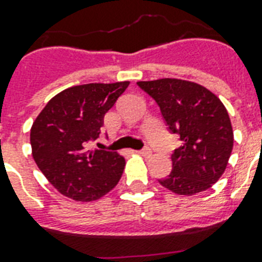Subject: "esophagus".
I'll return each mask as SVG.
<instances>
[{"label":"esophagus","instance_id":"34e87169","mask_svg":"<svg viewBox=\"0 0 262 262\" xmlns=\"http://www.w3.org/2000/svg\"><path fill=\"white\" fill-rule=\"evenodd\" d=\"M137 154H139V155H141V156H144V158H149V156L152 155V151L149 149V148H144V149L139 151Z\"/></svg>","mask_w":262,"mask_h":262}]
</instances>
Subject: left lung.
I'll list each match as a JSON object with an SVG mask.
<instances>
[{"label": "left lung", "instance_id": "1", "mask_svg": "<svg viewBox=\"0 0 262 262\" xmlns=\"http://www.w3.org/2000/svg\"><path fill=\"white\" fill-rule=\"evenodd\" d=\"M137 84L155 99L168 129L182 141L171 155V174L159 183L179 195L208 190L223 175L234 145L231 121L222 100L203 85L186 80Z\"/></svg>", "mask_w": 262, "mask_h": 262}]
</instances>
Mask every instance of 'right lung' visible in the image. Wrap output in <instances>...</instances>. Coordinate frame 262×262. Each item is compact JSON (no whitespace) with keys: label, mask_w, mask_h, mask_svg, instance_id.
Instances as JSON below:
<instances>
[{"label":"right lung","mask_w":262,"mask_h":262,"mask_svg":"<svg viewBox=\"0 0 262 262\" xmlns=\"http://www.w3.org/2000/svg\"><path fill=\"white\" fill-rule=\"evenodd\" d=\"M129 81L91 83L67 88L49 100L31 127L32 158L47 181L76 201H94L117 186L125 158L117 152L92 149L103 118Z\"/></svg>","instance_id":"obj_1"}]
</instances>
